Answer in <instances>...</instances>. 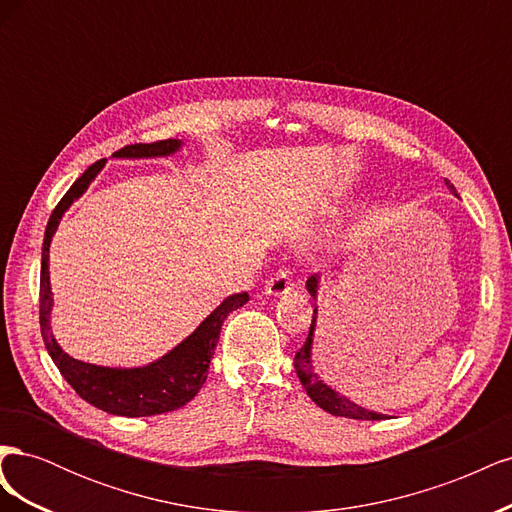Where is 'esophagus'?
Segmentation results:
<instances>
[{"label": "esophagus", "mask_w": 512, "mask_h": 512, "mask_svg": "<svg viewBox=\"0 0 512 512\" xmlns=\"http://www.w3.org/2000/svg\"><path fill=\"white\" fill-rule=\"evenodd\" d=\"M292 288V280H290V273L286 269H280L275 275H271L267 280L265 292L269 297H282L288 290Z\"/></svg>", "instance_id": "esophagus-1"}]
</instances>
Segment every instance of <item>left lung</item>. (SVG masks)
Returning <instances> with one entry per match:
<instances>
[{
	"mask_svg": "<svg viewBox=\"0 0 512 512\" xmlns=\"http://www.w3.org/2000/svg\"><path fill=\"white\" fill-rule=\"evenodd\" d=\"M446 185L448 188L455 192L453 183L446 179ZM316 288H318V275H312L307 280V290L312 297H316ZM316 307H314V316H312V327H309V335L305 339V344L301 346V350L294 354V369H297V376L303 384V389L307 391V395L312 397L316 404L324 410L329 412L333 416H346V418H356V421H382V418H386L384 414H378V412H369L361 406H356L354 401L346 399L344 395L335 393L333 389H329L327 384H324L322 380H318V376L312 371V337H314V327H316Z\"/></svg>",
	"mask_w": 512,
	"mask_h": 512,
	"instance_id": "1",
	"label": "left lung"
}]
</instances>
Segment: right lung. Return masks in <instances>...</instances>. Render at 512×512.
<instances>
[{
	"label": "right lung",
	"mask_w": 512,
	"mask_h": 512,
	"mask_svg": "<svg viewBox=\"0 0 512 512\" xmlns=\"http://www.w3.org/2000/svg\"><path fill=\"white\" fill-rule=\"evenodd\" d=\"M181 147L177 138L156 143H136L115 151V158H156L175 153ZM106 160L91 164L85 173L72 183V188L59 200L53 209L49 224L44 230L42 243V269H40V331L44 346L49 350L53 363L61 376L72 386L81 399L98 410L117 416H153L183 408L196 397L200 386L205 384L209 374V363L218 346L222 324L230 312L250 301L247 292L232 294L224 303L200 322V327L183 342L170 350L160 361L147 367L134 369H111L76 361L59 348L51 333V282H49V245L59 226L61 215L79 198L89 183L96 179Z\"/></svg>",
	"instance_id": "right-lung-1"
}]
</instances>
